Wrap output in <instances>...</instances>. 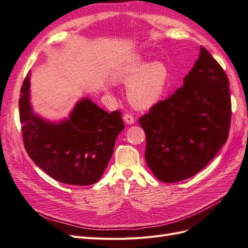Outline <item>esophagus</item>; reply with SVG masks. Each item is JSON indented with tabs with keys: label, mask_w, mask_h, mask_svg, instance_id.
<instances>
[{
	"label": "esophagus",
	"mask_w": 248,
	"mask_h": 248,
	"mask_svg": "<svg viewBox=\"0 0 248 248\" xmlns=\"http://www.w3.org/2000/svg\"><path fill=\"white\" fill-rule=\"evenodd\" d=\"M124 123L128 124H133L134 123H135V119H134L133 115H131V114H125L124 116Z\"/></svg>",
	"instance_id": "esophagus-1"
}]
</instances>
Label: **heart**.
<instances>
[{"mask_svg": "<svg viewBox=\"0 0 248 248\" xmlns=\"http://www.w3.org/2000/svg\"><path fill=\"white\" fill-rule=\"evenodd\" d=\"M114 79L129 83L128 98L138 109H150L164 97L170 74L163 62H148L144 55L133 54L120 60L116 65Z\"/></svg>", "mask_w": 248, "mask_h": 248, "instance_id": "b5f03b06", "label": "heart"}]
</instances>
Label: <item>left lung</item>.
Listing matches in <instances>:
<instances>
[{
	"instance_id": "8db88e82",
	"label": "left lung",
	"mask_w": 248,
	"mask_h": 248,
	"mask_svg": "<svg viewBox=\"0 0 248 248\" xmlns=\"http://www.w3.org/2000/svg\"><path fill=\"white\" fill-rule=\"evenodd\" d=\"M229 85L222 67L201 46L183 86L139 118L146 136V164L159 181L191 178L226 142L232 116Z\"/></svg>"
}]
</instances>
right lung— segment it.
<instances>
[{
	"label": "right lung",
	"instance_id": "add662e5",
	"mask_svg": "<svg viewBox=\"0 0 248 248\" xmlns=\"http://www.w3.org/2000/svg\"><path fill=\"white\" fill-rule=\"evenodd\" d=\"M31 72L20 89L19 119L28 155L51 178L74 186L93 185L102 178L124 129L122 113H108L82 97L68 117L48 120L34 112Z\"/></svg>",
	"mask_w": 248,
	"mask_h": 248
}]
</instances>
